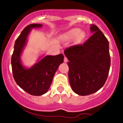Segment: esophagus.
I'll use <instances>...</instances> for the list:
<instances>
[{
    "mask_svg": "<svg viewBox=\"0 0 123 123\" xmlns=\"http://www.w3.org/2000/svg\"><path fill=\"white\" fill-rule=\"evenodd\" d=\"M64 62L66 63V62H68V59H67V58L66 57V56H64Z\"/></svg>",
    "mask_w": 123,
    "mask_h": 123,
    "instance_id": "34e87169",
    "label": "esophagus"
}]
</instances>
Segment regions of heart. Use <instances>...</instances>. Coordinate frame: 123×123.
Segmentation results:
<instances>
[{
	"label": "heart",
	"instance_id": "b5f03b06",
	"mask_svg": "<svg viewBox=\"0 0 123 123\" xmlns=\"http://www.w3.org/2000/svg\"><path fill=\"white\" fill-rule=\"evenodd\" d=\"M85 37V34L83 32H81L79 28H73L67 31L63 35V39L66 41H70L76 37V41L80 42Z\"/></svg>",
	"mask_w": 123,
	"mask_h": 123
}]
</instances>
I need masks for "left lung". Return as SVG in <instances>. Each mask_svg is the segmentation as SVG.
<instances>
[{
    "mask_svg": "<svg viewBox=\"0 0 123 123\" xmlns=\"http://www.w3.org/2000/svg\"><path fill=\"white\" fill-rule=\"evenodd\" d=\"M92 35L82 45H74L64 53L69 62L68 79L73 91L85 96L99 90L105 83L110 67L108 40L94 24Z\"/></svg>",
    "mask_w": 123,
    "mask_h": 123,
    "instance_id": "8db88e82",
    "label": "left lung"
}]
</instances>
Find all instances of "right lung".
Listing matches in <instances>:
<instances>
[{
	"label": "right lung",
	"instance_id": "1",
	"mask_svg": "<svg viewBox=\"0 0 123 123\" xmlns=\"http://www.w3.org/2000/svg\"><path fill=\"white\" fill-rule=\"evenodd\" d=\"M41 27L42 25L39 24L27 26L16 39L12 56V71L15 81L24 91L34 96L42 95L48 92L55 73L64 61V56L60 54L45 56L30 68H26L22 64L21 55L27 44L29 34L32 28Z\"/></svg>",
	"mask_w": 123,
	"mask_h": 123
}]
</instances>
